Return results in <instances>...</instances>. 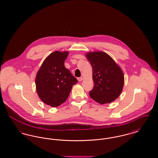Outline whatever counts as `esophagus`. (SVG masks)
<instances>
[{"label":"esophagus","mask_w":158,"mask_h":158,"mask_svg":"<svg viewBox=\"0 0 158 158\" xmlns=\"http://www.w3.org/2000/svg\"><path fill=\"white\" fill-rule=\"evenodd\" d=\"M77 80H78V81H82L83 80V77H77Z\"/></svg>","instance_id":"obj_1"}]
</instances>
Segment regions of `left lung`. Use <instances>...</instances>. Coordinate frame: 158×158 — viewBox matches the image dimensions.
<instances>
[{
  "label": "left lung",
  "mask_w": 158,
  "mask_h": 158,
  "mask_svg": "<svg viewBox=\"0 0 158 158\" xmlns=\"http://www.w3.org/2000/svg\"><path fill=\"white\" fill-rule=\"evenodd\" d=\"M92 67L94 86L90 98L99 104L110 103L120 95L124 83V74L119 66L108 54L102 52L86 54Z\"/></svg>",
  "instance_id": "obj_1"
}]
</instances>
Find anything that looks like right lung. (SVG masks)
Masks as SVG:
<instances>
[{"label": "right lung", "instance_id": "add662e5", "mask_svg": "<svg viewBox=\"0 0 158 158\" xmlns=\"http://www.w3.org/2000/svg\"><path fill=\"white\" fill-rule=\"evenodd\" d=\"M69 52L56 51L44 60L35 78L36 90L41 100L47 105L57 107L64 102L73 85L77 82L64 66Z\"/></svg>", "mask_w": 158, "mask_h": 158}]
</instances>
